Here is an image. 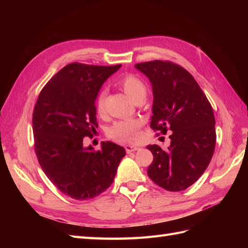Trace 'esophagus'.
I'll return each instance as SVG.
<instances>
[{
    "instance_id": "esophagus-1",
    "label": "esophagus",
    "mask_w": 248,
    "mask_h": 248,
    "mask_svg": "<svg viewBox=\"0 0 248 248\" xmlns=\"http://www.w3.org/2000/svg\"><path fill=\"white\" fill-rule=\"evenodd\" d=\"M140 147L139 146H135V145H127L125 146V151L128 152H133V151H136V150H140Z\"/></svg>"
}]
</instances>
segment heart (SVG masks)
<instances>
[{
	"mask_svg": "<svg viewBox=\"0 0 248 248\" xmlns=\"http://www.w3.org/2000/svg\"><path fill=\"white\" fill-rule=\"evenodd\" d=\"M119 86L123 88L124 93L132 100L146 98L147 88L143 81H140L135 76L128 75L121 78L118 81ZM104 99L105 93L102 92L98 94L96 99V108L98 113H102L104 109ZM143 124V121L140 119H124L116 121V123L109 128L108 135L110 138L117 140L124 141V143H133L140 138V129Z\"/></svg>",
	"mask_w": 248,
	"mask_h": 248,
	"instance_id": "obj_1",
	"label": "heart"
}]
</instances>
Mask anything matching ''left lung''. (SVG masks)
<instances>
[{
    "instance_id": "1",
    "label": "left lung",
    "mask_w": 248,
    "mask_h": 248,
    "mask_svg": "<svg viewBox=\"0 0 248 248\" xmlns=\"http://www.w3.org/2000/svg\"><path fill=\"white\" fill-rule=\"evenodd\" d=\"M134 67L152 86L150 127L163 134L167 129L172 132L167 149L147 146L154 155L147 173L167 191H183L198 180L211 162L217 141L212 107L193 76L182 67L163 61Z\"/></svg>"
}]
</instances>
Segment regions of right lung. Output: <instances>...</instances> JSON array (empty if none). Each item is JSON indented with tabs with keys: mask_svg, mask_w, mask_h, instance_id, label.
<instances>
[{
	"mask_svg": "<svg viewBox=\"0 0 248 248\" xmlns=\"http://www.w3.org/2000/svg\"><path fill=\"white\" fill-rule=\"evenodd\" d=\"M117 66L72 62L46 84L33 113L35 151L49 180L77 200L103 193L113 183L124 147L103 141L101 148L84 146L83 139L98 128L96 99Z\"/></svg>",
	"mask_w": 248,
	"mask_h": 248,
	"instance_id": "obj_1",
	"label": "right lung"
}]
</instances>
